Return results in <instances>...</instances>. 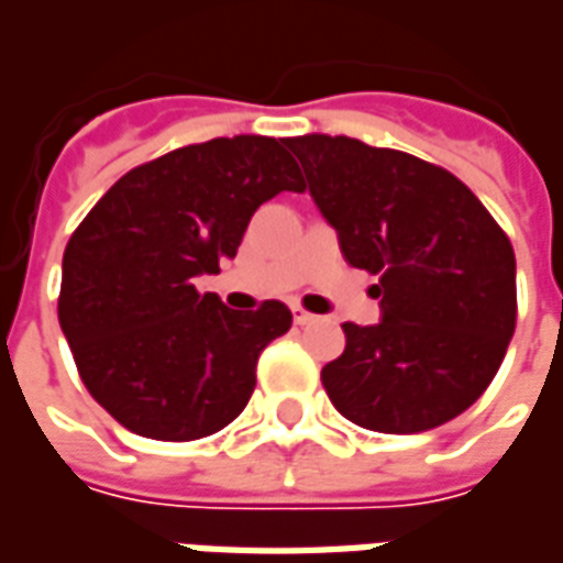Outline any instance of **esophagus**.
Listing matches in <instances>:
<instances>
[{
  "label": "esophagus",
  "mask_w": 563,
  "mask_h": 563,
  "mask_svg": "<svg viewBox=\"0 0 563 563\" xmlns=\"http://www.w3.org/2000/svg\"><path fill=\"white\" fill-rule=\"evenodd\" d=\"M292 317H295V325H310V322H317L319 317L313 313H307L305 307H292Z\"/></svg>",
  "instance_id": "34e87169"
}]
</instances>
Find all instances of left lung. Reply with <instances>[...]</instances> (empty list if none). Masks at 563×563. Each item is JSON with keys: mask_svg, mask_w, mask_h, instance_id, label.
<instances>
[{"mask_svg": "<svg viewBox=\"0 0 563 563\" xmlns=\"http://www.w3.org/2000/svg\"><path fill=\"white\" fill-rule=\"evenodd\" d=\"M343 258L377 274V325L346 322L322 367L331 404L383 434L464 413L495 379L516 331V253L455 174L358 139H286Z\"/></svg>", "mask_w": 563, "mask_h": 563, "instance_id": "left-lung-1", "label": "left lung"}]
</instances>
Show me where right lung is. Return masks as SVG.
<instances>
[{
  "mask_svg": "<svg viewBox=\"0 0 563 563\" xmlns=\"http://www.w3.org/2000/svg\"><path fill=\"white\" fill-rule=\"evenodd\" d=\"M286 139L234 135L123 174L71 234L59 325L84 386L150 440H198L241 416L289 307L229 310L196 277L234 258L250 217L305 180Z\"/></svg>",
  "mask_w": 563,
  "mask_h": 563,
  "instance_id": "obj_1",
  "label": "right lung"
}]
</instances>
